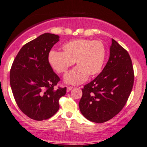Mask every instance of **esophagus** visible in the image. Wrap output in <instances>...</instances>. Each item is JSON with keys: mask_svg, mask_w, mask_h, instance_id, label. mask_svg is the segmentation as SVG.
Listing matches in <instances>:
<instances>
[{"mask_svg": "<svg viewBox=\"0 0 147 147\" xmlns=\"http://www.w3.org/2000/svg\"><path fill=\"white\" fill-rule=\"evenodd\" d=\"M72 89H73V86H67V92L71 91V90Z\"/></svg>", "mask_w": 147, "mask_h": 147, "instance_id": "34e87169", "label": "esophagus"}]
</instances>
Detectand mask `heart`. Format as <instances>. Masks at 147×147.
I'll use <instances>...</instances> for the list:
<instances>
[{
	"label": "heart",
	"instance_id": "b5f03b06",
	"mask_svg": "<svg viewBox=\"0 0 147 147\" xmlns=\"http://www.w3.org/2000/svg\"><path fill=\"white\" fill-rule=\"evenodd\" d=\"M63 52L51 51L49 53L50 65L58 73H65L75 61L77 67L65 76L68 84H78L100 73L105 59V49L100 41L88 39L71 40L62 46Z\"/></svg>",
	"mask_w": 147,
	"mask_h": 147
}]
</instances>
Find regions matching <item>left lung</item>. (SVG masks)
I'll return each mask as SVG.
<instances>
[{
  "mask_svg": "<svg viewBox=\"0 0 147 147\" xmlns=\"http://www.w3.org/2000/svg\"><path fill=\"white\" fill-rule=\"evenodd\" d=\"M134 83V71L129 53L112 39L110 57L102 71L84 85L79 102L82 115L88 121L102 123L125 106Z\"/></svg>",
  "mask_w": 147,
  "mask_h": 147,
  "instance_id": "obj_1",
  "label": "left lung"
}]
</instances>
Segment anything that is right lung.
Segmentation results:
<instances>
[{"label": "right lung", "mask_w": 147, "mask_h": 147, "mask_svg": "<svg viewBox=\"0 0 147 147\" xmlns=\"http://www.w3.org/2000/svg\"><path fill=\"white\" fill-rule=\"evenodd\" d=\"M59 41L51 33L40 35L22 47L10 72V83L16 104L35 121L48 119L59 109V100L67 88L54 89L60 78L50 65L49 53Z\"/></svg>", "instance_id": "right-lung-1"}]
</instances>
